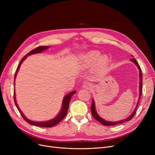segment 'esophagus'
Returning <instances> with one entry per match:
<instances>
[{
	"label": "esophagus",
	"mask_w": 155,
	"mask_h": 155,
	"mask_svg": "<svg viewBox=\"0 0 155 155\" xmlns=\"http://www.w3.org/2000/svg\"><path fill=\"white\" fill-rule=\"evenodd\" d=\"M83 87L86 88V89H88V90H90V89H91L92 88V84L90 83L85 82V83H83Z\"/></svg>",
	"instance_id": "esophagus-1"
}]
</instances>
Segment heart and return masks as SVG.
Wrapping results in <instances>:
<instances>
[{
    "mask_svg": "<svg viewBox=\"0 0 155 155\" xmlns=\"http://www.w3.org/2000/svg\"><path fill=\"white\" fill-rule=\"evenodd\" d=\"M100 57V54L97 52H94L88 56V62L90 64H93L97 60V59L99 58ZM108 63V58L107 57L106 55H104L102 56L100 58L99 60V64L100 65V67L101 68H104L107 66V64Z\"/></svg>",
    "mask_w": 155,
    "mask_h": 155,
    "instance_id": "heart-1",
    "label": "heart"
}]
</instances>
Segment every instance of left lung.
<instances>
[{
    "label": "left lung",
    "mask_w": 155,
    "mask_h": 155,
    "mask_svg": "<svg viewBox=\"0 0 155 155\" xmlns=\"http://www.w3.org/2000/svg\"><path fill=\"white\" fill-rule=\"evenodd\" d=\"M131 61H133L136 65H137V67L138 68L139 70H140V96H139V100L138 101V104L136 106V108L134 109V111L133 112V114H131L130 116H129L127 118H126L125 120H120L118 121H116V122H111V121H106L105 120H104L103 118H101V117L97 114V112L96 111L95 109V105H94V101L92 100V105H91V112H92V116L94 117V118L96 119L97 121H99L100 123H101L102 125H104L106 126H112V125H116L117 124H123L124 122H125V121H128L129 120H130L132 119L134 116L135 115L136 112H137V108L138 107V104H139V102H140V97H141L142 96V71H141V69H140V65L138 64V62L137 61V60L134 58L130 59Z\"/></svg>",
    "instance_id": "8db88e82"
}]
</instances>
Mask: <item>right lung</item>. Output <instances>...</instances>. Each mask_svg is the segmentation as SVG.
Returning a JSON list of instances; mask_svg holds the SVG:
<instances>
[{
    "mask_svg": "<svg viewBox=\"0 0 155 155\" xmlns=\"http://www.w3.org/2000/svg\"><path fill=\"white\" fill-rule=\"evenodd\" d=\"M49 47V46H38V47H37L35 48H34V50H31L29 53H28L26 55H25L24 57L22 58V59H21V61H20V63L19 64H18V66L17 67V72H18V68H19L20 66H21V64L22 63V62L23 61L25 60V59H26V58L27 57V55H31V54H37V53H39V52H41L42 51H43L46 49H47ZM16 74H17V72L15 73V78L16 76ZM76 91H72V92L69 93L68 94H67L66 96L64 97V100H63V107H62V109L61 110V112H59V115L56 117V118H55L54 119L51 120H50L48 121H45V122H36V121H30L29 120H28L26 117L23 115L22 112L21 111V110L19 109V108H18L17 104V102H16V100H15V92H14V101H15V105L17 107V108L18 109V111L20 112V113L22 116V117L23 118V119H24L26 122H28V124H30V125H35V126H39V127H53L55 125H57L58 124H59L61 121L64 117L65 116L67 115V111H68V107H69V103H70V99H71V97L72 96V95H74L75 93H76Z\"/></svg>",
    "mask_w": 155,
    "mask_h": 155,
    "instance_id": "right-lung-1",
    "label": "right lung"
}]
</instances>
